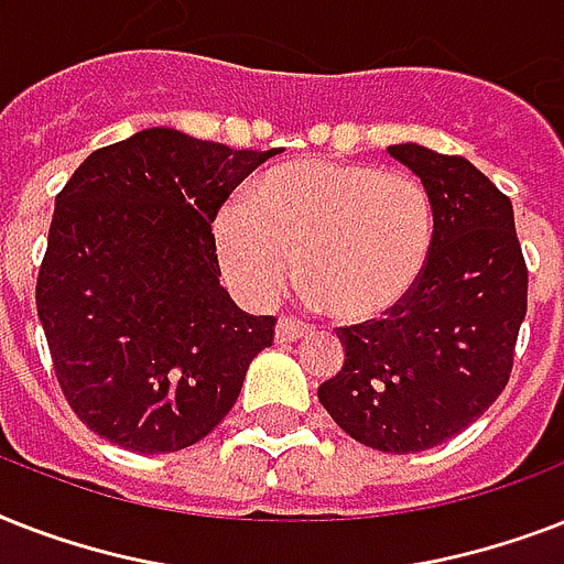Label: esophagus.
Here are the masks:
<instances>
[{"mask_svg":"<svg viewBox=\"0 0 564 564\" xmlns=\"http://www.w3.org/2000/svg\"><path fill=\"white\" fill-rule=\"evenodd\" d=\"M313 334V327L304 325V322H295V318H281L278 327H274V339L281 345H290V343H299L304 336Z\"/></svg>","mask_w":564,"mask_h":564,"instance_id":"obj_1","label":"esophagus"}]
</instances>
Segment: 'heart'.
Masks as SVG:
<instances>
[{
    "label": "heart",
    "instance_id": "b5f03b06",
    "mask_svg": "<svg viewBox=\"0 0 564 564\" xmlns=\"http://www.w3.org/2000/svg\"><path fill=\"white\" fill-rule=\"evenodd\" d=\"M436 213L421 181L369 163L292 161L257 181L254 202L228 198L213 219L230 290L269 307L299 281L343 322H380L424 278Z\"/></svg>",
    "mask_w": 564,
    "mask_h": 564
}]
</instances>
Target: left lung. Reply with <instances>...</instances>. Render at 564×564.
<instances>
[{"label": "left lung", "instance_id": "obj_1", "mask_svg": "<svg viewBox=\"0 0 564 564\" xmlns=\"http://www.w3.org/2000/svg\"><path fill=\"white\" fill-rule=\"evenodd\" d=\"M436 213V242L410 301L380 322L339 327L345 366L318 386L330 419L383 454H419L498 401L527 316V265L512 202L474 163L389 145Z\"/></svg>", "mask_w": 564, "mask_h": 564}]
</instances>
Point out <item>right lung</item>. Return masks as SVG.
Listing matches in <instances>:
<instances>
[{
  "label": "right lung",
  "instance_id": "1",
  "mask_svg": "<svg viewBox=\"0 0 564 564\" xmlns=\"http://www.w3.org/2000/svg\"><path fill=\"white\" fill-rule=\"evenodd\" d=\"M145 128L93 152L55 198L37 316L75 415L137 454L202 442L272 345L221 286L210 221L274 158Z\"/></svg>",
  "mask_w": 564,
  "mask_h": 564
}]
</instances>
